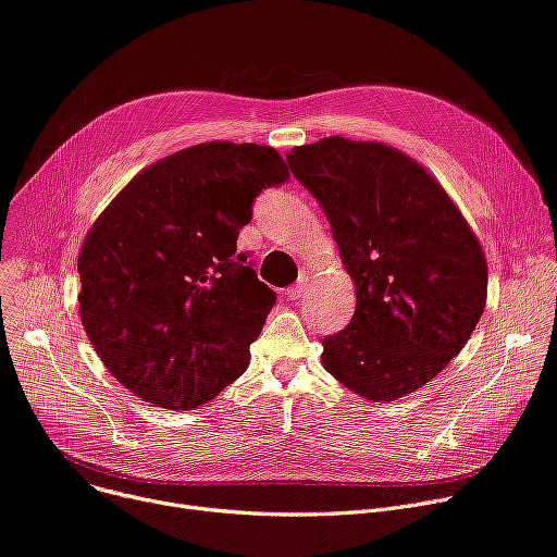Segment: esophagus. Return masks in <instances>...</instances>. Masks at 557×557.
Here are the masks:
<instances>
[{"mask_svg": "<svg viewBox=\"0 0 557 557\" xmlns=\"http://www.w3.org/2000/svg\"><path fill=\"white\" fill-rule=\"evenodd\" d=\"M307 282H309V277H307V273H300V277H298V282H295L293 286H288L286 288V300H300L302 295H305V288H307Z\"/></svg>", "mask_w": 557, "mask_h": 557, "instance_id": "34e87169", "label": "esophagus"}]
</instances>
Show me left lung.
Here are the masks:
<instances>
[{"label": "left lung", "mask_w": 557, "mask_h": 557, "mask_svg": "<svg viewBox=\"0 0 557 557\" xmlns=\"http://www.w3.org/2000/svg\"><path fill=\"white\" fill-rule=\"evenodd\" d=\"M286 161L329 216L356 286L351 322L322 341L324 369L374 403L417 392L484 313V248L443 185L392 145L329 136Z\"/></svg>", "instance_id": "8db88e82"}]
</instances>
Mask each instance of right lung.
<instances>
[{"instance_id": "add662e5", "label": "right lung", "mask_w": 557, "mask_h": 557, "mask_svg": "<svg viewBox=\"0 0 557 557\" xmlns=\"http://www.w3.org/2000/svg\"><path fill=\"white\" fill-rule=\"evenodd\" d=\"M288 178L269 145L210 140L138 172L89 228L81 320L121 385L193 410L248 367L275 293L237 255L264 188Z\"/></svg>"}]
</instances>
